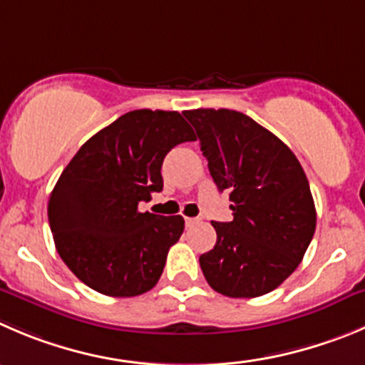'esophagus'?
Returning a JSON list of instances; mask_svg holds the SVG:
<instances>
[{"instance_id":"esophagus-1","label":"esophagus","mask_w":365,"mask_h":365,"mask_svg":"<svg viewBox=\"0 0 365 365\" xmlns=\"http://www.w3.org/2000/svg\"><path fill=\"white\" fill-rule=\"evenodd\" d=\"M185 222H186V225H188V227H192V225L199 224V218H192V217H186V218H185Z\"/></svg>"}]
</instances>
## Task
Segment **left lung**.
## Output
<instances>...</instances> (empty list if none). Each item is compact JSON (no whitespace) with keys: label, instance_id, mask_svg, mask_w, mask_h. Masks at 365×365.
I'll return each instance as SVG.
<instances>
[{"label":"left lung","instance_id":"1","mask_svg":"<svg viewBox=\"0 0 365 365\" xmlns=\"http://www.w3.org/2000/svg\"><path fill=\"white\" fill-rule=\"evenodd\" d=\"M193 125L232 220L211 222L217 244L199 258L213 290L258 297L277 289L303 259L315 232V206L294 152L244 113L193 109Z\"/></svg>","mask_w":365,"mask_h":365}]
</instances>
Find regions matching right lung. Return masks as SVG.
I'll return each mask as SVG.
<instances>
[{
    "instance_id": "right-lung-1",
    "label": "right lung",
    "mask_w": 365,
    "mask_h": 365,
    "mask_svg": "<svg viewBox=\"0 0 365 365\" xmlns=\"http://www.w3.org/2000/svg\"><path fill=\"white\" fill-rule=\"evenodd\" d=\"M195 140L177 110H130L89 138L62 170L48 220L62 262L89 289L110 297L154 289L185 218L141 213L138 204L163 190L165 155Z\"/></svg>"
}]
</instances>
